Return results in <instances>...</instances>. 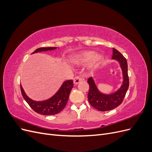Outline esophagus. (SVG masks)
<instances>
[{
  "instance_id": "obj_1",
  "label": "esophagus",
  "mask_w": 152,
  "mask_h": 152,
  "mask_svg": "<svg viewBox=\"0 0 152 152\" xmlns=\"http://www.w3.org/2000/svg\"><path fill=\"white\" fill-rule=\"evenodd\" d=\"M82 80V79L80 76H76L74 79H73V82H74L75 84H79Z\"/></svg>"
}]
</instances>
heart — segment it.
Wrapping results in <instances>:
<instances>
[{"label":"heart","instance_id":"heart-1","mask_svg":"<svg viewBox=\"0 0 152 152\" xmlns=\"http://www.w3.org/2000/svg\"><path fill=\"white\" fill-rule=\"evenodd\" d=\"M102 57L99 54H95L93 51H85L76 57V61L79 63H86L91 60L90 65L92 67L97 66L102 60Z\"/></svg>","mask_w":152,"mask_h":152}]
</instances>
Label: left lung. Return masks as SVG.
<instances>
[{
  "label": "left lung",
  "instance_id": "8db88e82",
  "mask_svg": "<svg viewBox=\"0 0 152 152\" xmlns=\"http://www.w3.org/2000/svg\"><path fill=\"white\" fill-rule=\"evenodd\" d=\"M112 58L117 59L120 63L124 77L123 84L116 93L109 95L101 93L96 87L93 78L90 77L87 79V82L89 85V91L87 96L89 102L92 107L99 111H109L120 105L123 102L129 86L127 63L126 58H124L123 55L117 49L113 48Z\"/></svg>",
  "mask_w": 152,
  "mask_h": 152
}]
</instances>
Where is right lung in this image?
I'll list each match as a JSON object with an SVG mask.
<instances>
[{"mask_svg":"<svg viewBox=\"0 0 152 152\" xmlns=\"http://www.w3.org/2000/svg\"><path fill=\"white\" fill-rule=\"evenodd\" d=\"M55 49H56V48H40L37 49L34 52L32 53V54ZM73 87V82L72 80H68L64 82L60 89L52 98L43 101V102H35V101L30 99L26 95L21 85H20V89L23 97L32 110H34L35 112L43 115H53L59 113L65 107L69 95H70V93Z\"/></svg>","mask_w":152,"mask_h":152,"instance_id":"1","label":"right lung"}]
</instances>
